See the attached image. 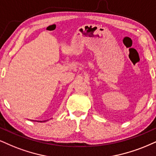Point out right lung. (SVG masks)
<instances>
[{
  "label": "right lung",
  "mask_w": 156,
  "mask_h": 156,
  "mask_svg": "<svg viewBox=\"0 0 156 156\" xmlns=\"http://www.w3.org/2000/svg\"><path fill=\"white\" fill-rule=\"evenodd\" d=\"M48 121V120H47ZM47 121L45 120V121H40V122H38V121H33V122H47Z\"/></svg>",
  "instance_id": "add662e5"
}]
</instances>
